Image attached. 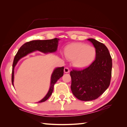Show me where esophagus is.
<instances>
[{
	"mask_svg": "<svg viewBox=\"0 0 127 127\" xmlns=\"http://www.w3.org/2000/svg\"><path fill=\"white\" fill-rule=\"evenodd\" d=\"M64 72H65V73H68V72H69L70 70H69V68H65L64 69Z\"/></svg>",
	"mask_w": 127,
	"mask_h": 127,
	"instance_id": "34e87169",
	"label": "esophagus"
}]
</instances>
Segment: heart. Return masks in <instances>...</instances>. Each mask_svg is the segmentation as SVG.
Returning a JSON list of instances; mask_svg holds the SVG:
<instances>
[{
    "instance_id": "obj_1",
    "label": "heart",
    "mask_w": 127,
    "mask_h": 127,
    "mask_svg": "<svg viewBox=\"0 0 127 127\" xmlns=\"http://www.w3.org/2000/svg\"><path fill=\"white\" fill-rule=\"evenodd\" d=\"M64 55L69 61H72L74 67L82 69L87 67L95 60L96 51L93 46L83 43H73L65 48Z\"/></svg>"
}]
</instances>
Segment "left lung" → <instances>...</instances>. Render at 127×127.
<instances>
[{
  "label": "left lung",
  "instance_id": "8db88e82",
  "mask_svg": "<svg viewBox=\"0 0 127 127\" xmlns=\"http://www.w3.org/2000/svg\"><path fill=\"white\" fill-rule=\"evenodd\" d=\"M95 47L94 61L83 70L70 71L71 90L74 95L82 101L95 100L106 91L110 84L112 58L106 46L94 39H88Z\"/></svg>",
  "mask_w": 127,
  "mask_h": 127
}]
</instances>
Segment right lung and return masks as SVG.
Here are the masks:
<instances>
[{"mask_svg": "<svg viewBox=\"0 0 127 127\" xmlns=\"http://www.w3.org/2000/svg\"><path fill=\"white\" fill-rule=\"evenodd\" d=\"M59 39L55 38L51 40H33V41L27 42L23 44L18 50L17 53L13 59L12 70V83L13 86V81H14V69L17 64L18 62L24 57L28 55V54L33 53L35 51H38L44 53H49L55 52L57 50L58 41ZM64 74V67H58L56 68L51 75V82L49 90L46 95L41 100L38 102H44L48 99L52 94L54 85L56 82L63 76Z\"/></svg>", "mask_w": 127, "mask_h": 127, "instance_id": "right-lung-1", "label": "right lung"}]
</instances>
